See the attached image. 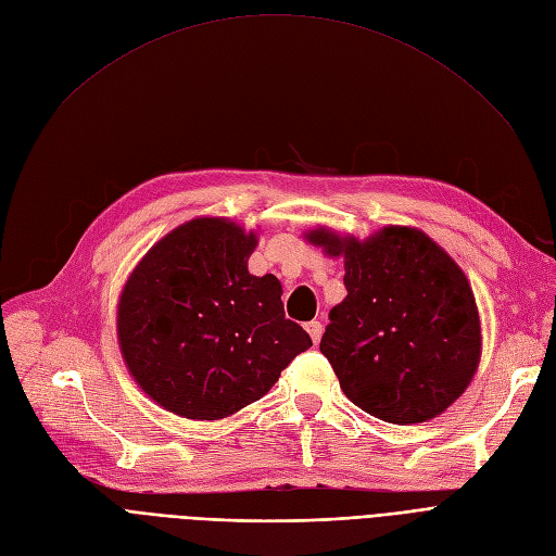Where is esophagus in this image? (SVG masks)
<instances>
[{
	"mask_svg": "<svg viewBox=\"0 0 556 556\" xmlns=\"http://www.w3.org/2000/svg\"><path fill=\"white\" fill-rule=\"evenodd\" d=\"M305 330L309 332V338H313V342H315V344H319V340H321V332H324L321 321H307V324H305Z\"/></svg>",
	"mask_w": 556,
	"mask_h": 556,
	"instance_id": "1",
	"label": "esophagus"
}]
</instances>
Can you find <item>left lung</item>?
Here are the masks:
<instances>
[{
    "label": "left lung",
    "mask_w": 556,
    "mask_h": 556,
    "mask_svg": "<svg viewBox=\"0 0 556 556\" xmlns=\"http://www.w3.org/2000/svg\"><path fill=\"white\" fill-rule=\"evenodd\" d=\"M307 239L344 257L346 299L330 309L319 349L351 402L390 425L452 406L481 355L477 303L458 264L402 226L367 241L328 230Z\"/></svg>",
    "instance_id": "obj_1"
}]
</instances>
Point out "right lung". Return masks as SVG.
<instances>
[{
  "label": "right lung",
  "instance_id": "right-lung-1",
  "mask_svg": "<svg viewBox=\"0 0 556 556\" xmlns=\"http://www.w3.org/2000/svg\"><path fill=\"white\" fill-rule=\"evenodd\" d=\"M257 247L226 218H193L146 253L118 303V342L137 383L166 410L220 419L274 388L313 346L285 317L276 276L249 274Z\"/></svg>",
  "mask_w": 556,
  "mask_h": 556
}]
</instances>
